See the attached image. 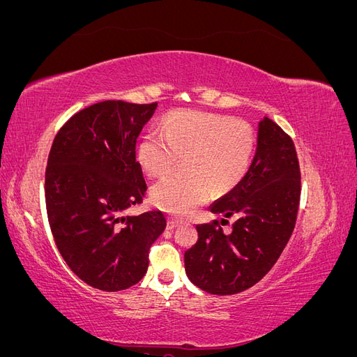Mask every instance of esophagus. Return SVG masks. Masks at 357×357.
Instances as JSON below:
<instances>
[{"instance_id":"1","label":"esophagus","mask_w":357,"mask_h":357,"mask_svg":"<svg viewBox=\"0 0 357 357\" xmlns=\"http://www.w3.org/2000/svg\"><path fill=\"white\" fill-rule=\"evenodd\" d=\"M178 226V222L174 220V219H168V225H167V229L168 231H174Z\"/></svg>"}]
</instances>
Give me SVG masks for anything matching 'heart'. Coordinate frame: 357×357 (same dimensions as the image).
<instances>
[{"label": "heart", "instance_id": "obj_1", "mask_svg": "<svg viewBox=\"0 0 357 357\" xmlns=\"http://www.w3.org/2000/svg\"><path fill=\"white\" fill-rule=\"evenodd\" d=\"M159 131H150L138 146L139 165L152 177L165 176L188 159L189 178L168 177L150 190L158 208L186 218L208 199V186L215 193L232 190L250 169L255 134L245 122L231 117L181 112L171 114Z\"/></svg>", "mask_w": 357, "mask_h": 357}]
</instances>
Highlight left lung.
I'll use <instances>...</instances> for the list:
<instances>
[{"mask_svg":"<svg viewBox=\"0 0 357 357\" xmlns=\"http://www.w3.org/2000/svg\"><path fill=\"white\" fill-rule=\"evenodd\" d=\"M301 174L291 138L264 117L257 123L250 169L232 190L210 205L213 214L234 218L225 235L214 225H197L198 241L185 253L190 282L211 295H235L268 274L295 228ZM218 225V220H214Z\"/></svg>","mask_w":357,"mask_h":357,"instance_id":"left-lung-1","label":"left lung"}]
</instances>
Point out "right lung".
<instances>
[{"mask_svg":"<svg viewBox=\"0 0 357 357\" xmlns=\"http://www.w3.org/2000/svg\"><path fill=\"white\" fill-rule=\"evenodd\" d=\"M156 107L93 104L74 114L52 144L46 169L50 229L63 261L93 289L137 284L147 271L150 245L167 226L160 211L122 215L147 190L135 144Z\"/></svg>","mask_w":357,"mask_h":357,"instance_id":"obj_1","label":"right lung"}]
</instances>
